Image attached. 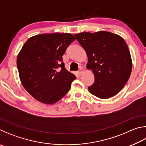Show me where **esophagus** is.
Returning <instances> with one entry per match:
<instances>
[{"label": "esophagus", "mask_w": 146, "mask_h": 146, "mask_svg": "<svg viewBox=\"0 0 146 146\" xmlns=\"http://www.w3.org/2000/svg\"><path fill=\"white\" fill-rule=\"evenodd\" d=\"M83 72H84V70L82 68H80L79 69V70H78V74L79 75H82V73H83Z\"/></svg>", "instance_id": "obj_1"}]
</instances>
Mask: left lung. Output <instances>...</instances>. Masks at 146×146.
Instances as JSON below:
<instances>
[{
	"label": "left lung",
	"mask_w": 146,
	"mask_h": 146,
	"mask_svg": "<svg viewBox=\"0 0 146 146\" xmlns=\"http://www.w3.org/2000/svg\"><path fill=\"white\" fill-rule=\"evenodd\" d=\"M88 57L87 68L92 70L94 82L88 87L91 94L108 99L117 94L130 76L132 61L124 39L110 32L75 34Z\"/></svg>",
	"instance_id": "1"
}]
</instances>
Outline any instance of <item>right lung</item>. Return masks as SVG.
Masks as SVG:
<instances>
[{
    "label": "right lung",
    "instance_id": "1",
    "mask_svg": "<svg viewBox=\"0 0 146 146\" xmlns=\"http://www.w3.org/2000/svg\"><path fill=\"white\" fill-rule=\"evenodd\" d=\"M75 40L71 34H38L29 38L17 57L22 84L34 98L54 104L64 97L76 78L66 70L62 55Z\"/></svg>",
    "mask_w": 146,
    "mask_h": 146
}]
</instances>
